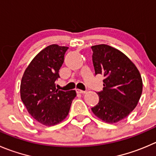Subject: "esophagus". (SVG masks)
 Here are the masks:
<instances>
[{"label":"esophagus","instance_id":"esophagus-1","mask_svg":"<svg viewBox=\"0 0 156 156\" xmlns=\"http://www.w3.org/2000/svg\"><path fill=\"white\" fill-rule=\"evenodd\" d=\"M86 90H79V89H76V93H85Z\"/></svg>","mask_w":156,"mask_h":156}]
</instances>
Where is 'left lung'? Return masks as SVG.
Masks as SVG:
<instances>
[{"instance_id":"1","label":"left lung","mask_w":156,"mask_h":156,"mask_svg":"<svg viewBox=\"0 0 156 156\" xmlns=\"http://www.w3.org/2000/svg\"><path fill=\"white\" fill-rule=\"evenodd\" d=\"M95 75L103 76V88L97 92L99 103L92 108L103 121L113 123L123 119L137 106L142 92L139 70L128 57L106 44L91 47Z\"/></svg>"}]
</instances>
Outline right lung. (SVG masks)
<instances>
[{
  "label": "right lung",
  "instance_id": "obj_1",
  "mask_svg": "<svg viewBox=\"0 0 156 156\" xmlns=\"http://www.w3.org/2000/svg\"><path fill=\"white\" fill-rule=\"evenodd\" d=\"M69 47L52 44L41 50L27 66L20 83V97L28 112L40 123L53 126L69 113L75 90L56 88L59 70Z\"/></svg>",
  "mask_w": 156,
  "mask_h": 156
}]
</instances>
